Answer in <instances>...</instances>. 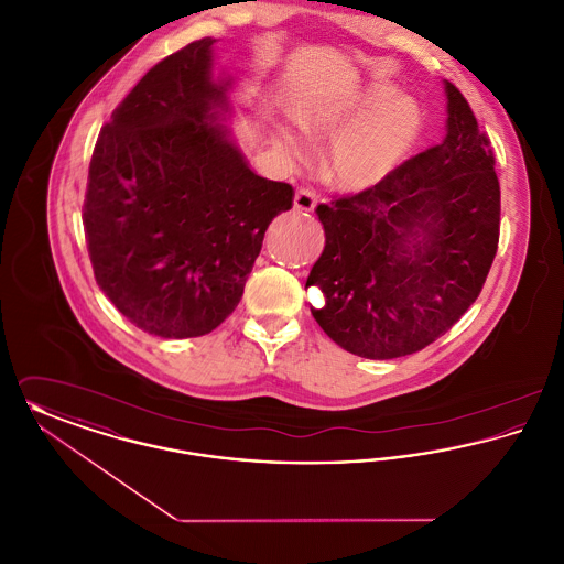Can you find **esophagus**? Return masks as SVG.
I'll list each match as a JSON object with an SVG mask.
<instances>
[{"label":"esophagus","mask_w":564,"mask_h":564,"mask_svg":"<svg viewBox=\"0 0 564 564\" xmlns=\"http://www.w3.org/2000/svg\"><path fill=\"white\" fill-rule=\"evenodd\" d=\"M317 205V196L311 192V189H297L294 196V209L302 212V214H308L313 212Z\"/></svg>","instance_id":"1"}]
</instances>
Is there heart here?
Masks as SVG:
<instances>
[{
    "mask_svg": "<svg viewBox=\"0 0 564 564\" xmlns=\"http://www.w3.org/2000/svg\"><path fill=\"white\" fill-rule=\"evenodd\" d=\"M295 120L311 139H329L325 173L345 192L384 184L408 161L425 127L423 109L412 97L378 80L311 101ZM283 148L297 156L292 137H283Z\"/></svg>",
    "mask_w": 564,
    "mask_h": 564,
    "instance_id": "obj_1",
    "label": "heart"
}]
</instances>
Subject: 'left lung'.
<instances>
[{"mask_svg": "<svg viewBox=\"0 0 564 564\" xmlns=\"http://www.w3.org/2000/svg\"><path fill=\"white\" fill-rule=\"evenodd\" d=\"M446 137L378 188L319 205L325 247L306 285L323 332L366 359H395L446 334L482 292L501 192L478 120L444 80Z\"/></svg>", "mask_w": 564, "mask_h": 564, "instance_id": "8db88e82", "label": "left lung"}]
</instances>
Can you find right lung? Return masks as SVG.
<instances>
[{"instance_id":"add662e5","label":"right lung","mask_w":564,"mask_h":564,"mask_svg":"<svg viewBox=\"0 0 564 564\" xmlns=\"http://www.w3.org/2000/svg\"><path fill=\"white\" fill-rule=\"evenodd\" d=\"M214 37L154 65L99 133L84 232L95 279L139 329L214 332L239 304L270 221L294 189L256 175L226 127L235 80Z\"/></svg>"}]
</instances>
